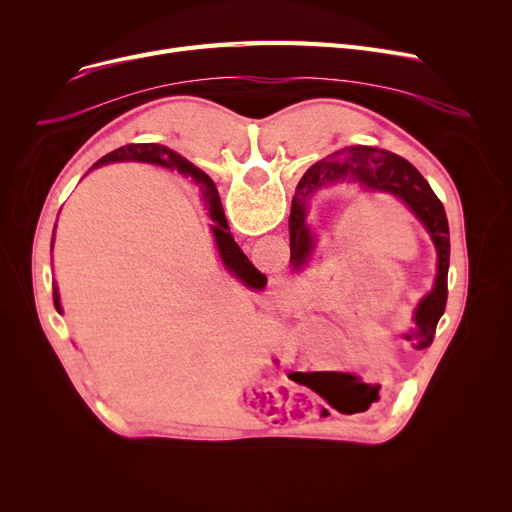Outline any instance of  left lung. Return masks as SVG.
Here are the masks:
<instances>
[{
  "mask_svg": "<svg viewBox=\"0 0 512 512\" xmlns=\"http://www.w3.org/2000/svg\"><path fill=\"white\" fill-rule=\"evenodd\" d=\"M344 178H355L371 191L396 195L402 203H407V207L423 222L427 232L432 234L438 251V278L434 290L427 294L415 311L417 330L407 334V340H413L415 348L421 351V348L432 344L448 299L446 278L450 263V234L444 205L432 191L429 182L405 157L378 147H344L311 166L301 178L290 207V261L294 265H303L313 249V236L305 224V205L309 195L319 186Z\"/></svg>",
  "mask_w": 512,
  "mask_h": 512,
  "instance_id": "1",
  "label": "left lung"
}]
</instances>
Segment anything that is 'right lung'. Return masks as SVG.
<instances>
[{
  "label": "right lung",
  "mask_w": 512,
  "mask_h": 512,
  "mask_svg": "<svg viewBox=\"0 0 512 512\" xmlns=\"http://www.w3.org/2000/svg\"><path fill=\"white\" fill-rule=\"evenodd\" d=\"M149 161V164H159L164 168H170V170H178L182 174H188L193 176L195 182L201 184L203 188V197L209 205V215H211V230H213V236H215V242H218V249H220V255L226 263L228 270L240 278L242 282H245L247 286H253V288H261L267 278L257 270V267L249 261V257L240 251V247L234 242L232 234L228 232V222H226V215H224V207H222V201H220V195H218V188H215V184L211 182V178L201 172L199 168H195L191 161L184 159L182 155H178L176 151L164 147V145H155V143H141V145H126V147H120L112 153L103 155L97 164V166H103V164H112V161ZM53 303H56V307L60 309V297H58V290H53Z\"/></svg>",
  "instance_id": "right-lung-1"
}]
</instances>
